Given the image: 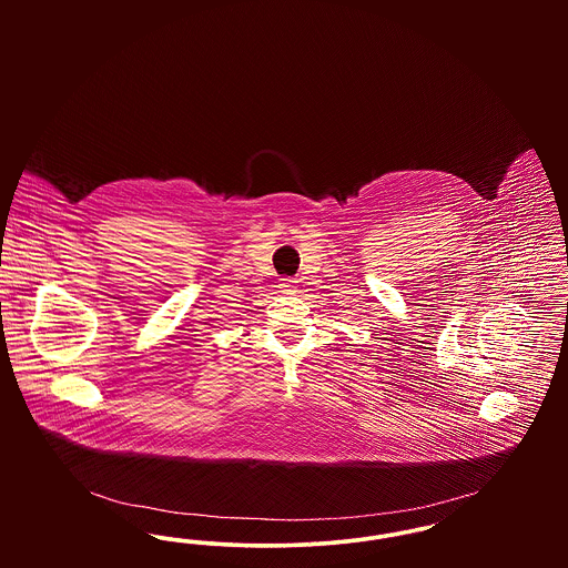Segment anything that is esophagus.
Listing matches in <instances>:
<instances>
[{"mask_svg": "<svg viewBox=\"0 0 568 568\" xmlns=\"http://www.w3.org/2000/svg\"><path fill=\"white\" fill-rule=\"evenodd\" d=\"M281 292L294 294V292H296V281H294V278H283V281H281Z\"/></svg>", "mask_w": 568, "mask_h": 568, "instance_id": "obj_1", "label": "esophagus"}]
</instances>
